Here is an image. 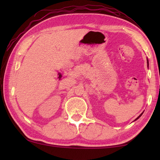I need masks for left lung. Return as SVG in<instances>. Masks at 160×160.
<instances>
[{
    "instance_id": "left-lung-1",
    "label": "left lung",
    "mask_w": 160,
    "mask_h": 160,
    "mask_svg": "<svg viewBox=\"0 0 160 160\" xmlns=\"http://www.w3.org/2000/svg\"><path fill=\"white\" fill-rule=\"evenodd\" d=\"M148 61V63H149V62H148V61ZM142 113H143V112H142V113H141V114H140V116H138V118H136V119H135V121H136V120H137V119H138V118H140V116H142Z\"/></svg>"
}]
</instances>
